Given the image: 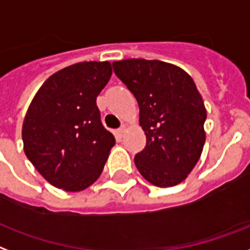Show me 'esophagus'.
<instances>
[{
  "label": "esophagus",
  "instance_id": "obj_1",
  "mask_svg": "<svg viewBox=\"0 0 250 250\" xmlns=\"http://www.w3.org/2000/svg\"><path fill=\"white\" fill-rule=\"evenodd\" d=\"M125 131H126V126H125V125H123V126H121L119 129V135H120V137H124V134H125Z\"/></svg>",
  "mask_w": 250,
  "mask_h": 250
}]
</instances>
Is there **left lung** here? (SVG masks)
Segmentation results:
<instances>
[{"mask_svg":"<svg viewBox=\"0 0 250 250\" xmlns=\"http://www.w3.org/2000/svg\"><path fill=\"white\" fill-rule=\"evenodd\" d=\"M115 74L137 99L146 147L134 158L152 185L175 187L193 171L204 150L206 120L202 96L187 71L159 60L113 62Z\"/></svg>","mask_w":250,"mask_h":250,"instance_id":"1","label":"left lung"}]
</instances>
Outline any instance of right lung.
<instances>
[{
	"label": "right lung",
	"instance_id": "obj_1",
	"mask_svg": "<svg viewBox=\"0 0 250 250\" xmlns=\"http://www.w3.org/2000/svg\"><path fill=\"white\" fill-rule=\"evenodd\" d=\"M111 75L108 61L78 62L35 94L23 120V150L53 187L81 191L102 175L116 139L102 125L96 98Z\"/></svg>",
	"mask_w": 250,
	"mask_h": 250
}]
</instances>
